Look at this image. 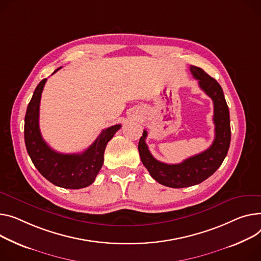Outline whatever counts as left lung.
Wrapping results in <instances>:
<instances>
[{"mask_svg": "<svg viewBox=\"0 0 261 261\" xmlns=\"http://www.w3.org/2000/svg\"><path fill=\"white\" fill-rule=\"evenodd\" d=\"M190 71L198 81L200 89L212 98L214 103L215 138L213 144L205 151L185 160L180 164L169 165L155 160L150 153L145 142L148 134L146 130L138 142L142 163L150 175L158 182L170 188L195 186L210 177L227 156L231 142L230 113L220 85L199 67L191 66Z\"/></svg>", "mask_w": 261, "mask_h": 261, "instance_id": "obj_1", "label": "left lung"}]
</instances>
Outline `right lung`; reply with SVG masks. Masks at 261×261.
Segmentation results:
<instances>
[{
	"label": "right lung",
	"instance_id": "1",
	"mask_svg": "<svg viewBox=\"0 0 261 261\" xmlns=\"http://www.w3.org/2000/svg\"><path fill=\"white\" fill-rule=\"evenodd\" d=\"M60 68L54 72L56 73ZM47 79L41 81L28 103L24 136L30 159L41 174L54 185L65 189L90 186L103 164V152L108 142L121 125L103 129L95 142L82 153L64 154L52 150L43 140L40 127V101Z\"/></svg>",
	"mask_w": 261,
	"mask_h": 261
}]
</instances>
